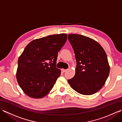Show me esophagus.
I'll use <instances>...</instances> for the list:
<instances>
[{
    "instance_id": "obj_1",
    "label": "esophagus",
    "mask_w": 122,
    "mask_h": 122,
    "mask_svg": "<svg viewBox=\"0 0 122 122\" xmlns=\"http://www.w3.org/2000/svg\"><path fill=\"white\" fill-rule=\"evenodd\" d=\"M61 70H62V71L63 72H66V71H67V69H61Z\"/></svg>"
}]
</instances>
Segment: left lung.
Returning a JSON list of instances; mask_svg holds the SVG:
<instances>
[{"instance_id": "left-lung-1", "label": "left lung", "mask_w": 122, "mask_h": 122, "mask_svg": "<svg viewBox=\"0 0 122 122\" xmlns=\"http://www.w3.org/2000/svg\"><path fill=\"white\" fill-rule=\"evenodd\" d=\"M68 38L76 61V74L68 80L69 83L80 94H94L103 86L110 73L105 51L97 42L86 36L70 34Z\"/></svg>"}]
</instances>
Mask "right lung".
<instances>
[{"mask_svg": "<svg viewBox=\"0 0 122 122\" xmlns=\"http://www.w3.org/2000/svg\"><path fill=\"white\" fill-rule=\"evenodd\" d=\"M67 40V34L48 36L32 41L18 61V84L29 97L40 98L48 94L61 74L56 68L58 52Z\"/></svg>", "mask_w": 122, "mask_h": 122, "instance_id": "1", "label": "right lung"}]
</instances>
